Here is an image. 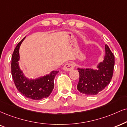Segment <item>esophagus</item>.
<instances>
[{
  "instance_id": "1",
  "label": "esophagus",
  "mask_w": 127,
  "mask_h": 127,
  "mask_svg": "<svg viewBox=\"0 0 127 127\" xmlns=\"http://www.w3.org/2000/svg\"><path fill=\"white\" fill-rule=\"evenodd\" d=\"M73 68H74V66H73V64L71 63H67L63 67V69L66 72L71 71Z\"/></svg>"
}]
</instances>
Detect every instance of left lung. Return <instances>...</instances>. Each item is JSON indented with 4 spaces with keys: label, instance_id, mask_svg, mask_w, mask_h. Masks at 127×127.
I'll use <instances>...</instances> for the list:
<instances>
[{
    "label": "left lung",
    "instance_id": "8db88e82",
    "mask_svg": "<svg viewBox=\"0 0 127 127\" xmlns=\"http://www.w3.org/2000/svg\"><path fill=\"white\" fill-rule=\"evenodd\" d=\"M115 58L107 45L104 61L97 65L96 69L78 68L79 79L77 89L85 95H96L105 89L111 81L114 72Z\"/></svg>",
    "mask_w": 127,
    "mask_h": 127
}]
</instances>
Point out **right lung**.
<instances>
[{
	"label": "right lung",
	"instance_id": "1",
	"mask_svg": "<svg viewBox=\"0 0 127 127\" xmlns=\"http://www.w3.org/2000/svg\"><path fill=\"white\" fill-rule=\"evenodd\" d=\"M25 37L16 46L12 56L11 70L16 87L20 93L26 98L33 100H40L48 97L54 88V79L59 71H52L37 79H28L20 69L19 48Z\"/></svg>",
	"mask_w": 127,
	"mask_h": 127
}]
</instances>
